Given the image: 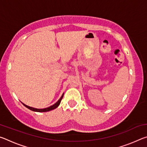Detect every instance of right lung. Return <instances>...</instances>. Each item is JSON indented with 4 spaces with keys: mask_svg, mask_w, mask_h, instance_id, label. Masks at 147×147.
<instances>
[{
    "mask_svg": "<svg viewBox=\"0 0 147 147\" xmlns=\"http://www.w3.org/2000/svg\"><path fill=\"white\" fill-rule=\"evenodd\" d=\"M63 94H64V93H63V94H62V95H61L60 98H59V100H58V101H57L55 104H53V105L51 106L48 107V108H43V109H38V108H32V107L27 106V105H26V104H24L23 103V102H22V104H23L24 106L26 107L27 108H28L29 109H30V110L33 111H36V112H47V111H51V110H53V109H56V108H58V106L59 105V104H60V102H61V100L62 98H63Z\"/></svg>",
    "mask_w": 147,
    "mask_h": 147,
    "instance_id": "add662e5",
    "label": "right lung"
}]
</instances>
